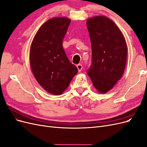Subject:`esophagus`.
<instances>
[{
  "label": "esophagus",
  "mask_w": 147,
  "mask_h": 147,
  "mask_svg": "<svg viewBox=\"0 0 147 147\" xmlns=\"http://www.w3.org/2000/svg\"><path fill=\"white\" fill-rule=\"evenodd\" d=\"M77 69H78V72H80V71L82 70V69H83V65H82V64H78L77 65Z\"/></svg>",
  "instance_id": "obj_1"
}]
</instances>
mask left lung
Instances as JSON below:
<instances>
[{
    "instance_id": "left-lung-1",
    "label": "left lung",
    "mask_w": 147,
    "mask_h": 147,
    "mask_svg": "<svg viewBox=\"0 0 147 147\" xmlns=\"http://www.w3.org/2000/svg\"><path fill=\"white\" fill-rule=\"evenodd\" d=\"M91 43V65L86 72L99 92L106 93L121 78L127 59L123 34L108 18L97 16L86 22Z\"/></svg>"
}]
</instances>
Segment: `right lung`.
<instances>
[{
  "instance_id": "right-lung-1",
  "label": "right lung",
  "mask_w": 147,
  "mask_h": 147,
  "mask_svg": "<svg viewBox=\"0 0 147 147\" xmlns=\"http://www.w3.org/2000/svg\"><path fill=\"white\" fill-rule=\"evenodd\" d=\"M70 23L67 18L48 20L40 28L30 47L29 60L34 77L44 90L55 95L61 94L78 72L63 47Z\"/></svg>"
}]
</instances>
